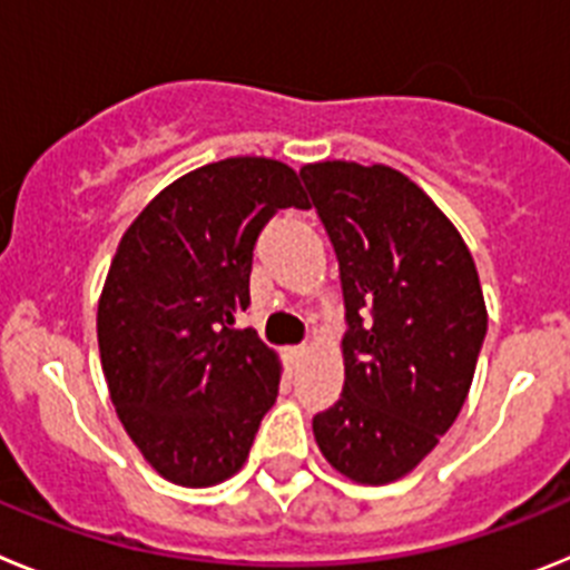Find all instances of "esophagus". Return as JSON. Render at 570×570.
Here are the masks:
<instances>
[{
    "mask_svg": "<svg viewBox=\"0 0 570 570\" xmlns=\"http://www.w3.org/2000/svg\"><path fill=\"white\" fill-rule=\"evenodd\" d=\"M305 356H308V347H305V345L288 347V360L291 362H302V360H305Z\"/></svg>",
    "mask_w": 570,
    "mask_h": 570,
    "instance_id": "1",
    "label": "esophagus"
}]
</instances>
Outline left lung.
Instances as JSON below:
<instances>
[{
  "label": "left lung",
  "instance_id": "obj_1",
  "mask_svg": "<svg viewBox=\"0 0 570 570\" xmlns=\"http://www.w3.org/2000/svg\"><path fill=\"white\" fill-rule=\"evenodd\" d=\"M340 262L345 385L314 416L322 456L347 480L414 471L465 405L488 331L476 265L460 230L387 165L299 170Z\"/></svg>",
  "mask_w": 570,
  "mask_h": 570
}]
</instances>
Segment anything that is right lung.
I'll use <instances>...</instances> for the list:
<instances>
[{
	"instance_id": "right-lung-1",
	"label": "right lung",
	"mask_w": 570,
	"mask_h": 570,
	"mask_svg": "<svg viewBox=\"0 0 570 570\" xmlns=\"http://www.w3.org/2000/svg\"><path fill=\"white\" fill-rule=\"evenodd\" d=\"M279 208H308L294 170L230 156L156 194L110 262L97 314L110 400L176 485L234 476L279 394L274 351L234 328L250 305L256 236Z\"/></svg>"
}]
</instances>
